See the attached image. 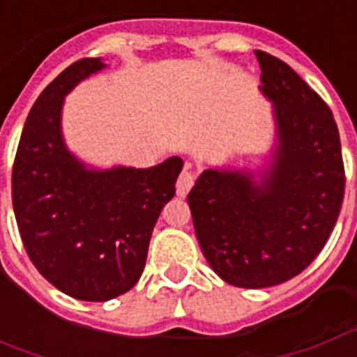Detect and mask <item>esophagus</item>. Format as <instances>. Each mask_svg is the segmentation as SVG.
Returning <instances> with one entry per match:
<instances>
[{"label":"esophagus","instance_id":"esophagus-1","mask_svg":"<svg viewBox=\"0 0 357 357\" xmlns=\"http://www.w3.org/2000/svg\"><path fill=\"white\" fill-rule=\"evenodd\" d=\"M195 183V172H193V164L187 160L183 164V170L179 174L178 183H176V189H178V197H185L189 191H191V187Z\"/></svg>","mask_w":357,"mask_h":357}]
</instances>
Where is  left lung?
I'll return each mask as SVG.
<instances>
[{
  "label": "left lung",
  "mask_w": 357,
  "mask_h": 357,
  "mask_svg": "<svg viewBox=\"0 0 357 357\" xmlns=\"http://www.w3.org/2000/svg\"><path fill=\"white\" fill-rule=\"evenodd\" d=\"M275 105L279 149L258 185L252 174L202 172L187 195L197 239L225 283L264 289L314 262L337 224L344 162L333 112L281 59L256 51Z\"/></svg>",
  "instance_id": "left-lung-1"
}]
</instances>
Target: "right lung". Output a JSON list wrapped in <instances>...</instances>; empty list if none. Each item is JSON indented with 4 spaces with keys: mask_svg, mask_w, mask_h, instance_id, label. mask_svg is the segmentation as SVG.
Masks as SVG:
<instances>
[{
    "mask_svg": "<svg viewBox=\"0 0 357 357\" xmlns=\"http://www.w3.org/2000/svg\"><path fill=\"white\" fill-rule=\"evenodd\" d=\"M102 66L101 59H80L40 93L20 133L11 178L28 258L59 291L88 302L116 298L139 281L153 227L183 168L172 156L149 170L89 172L66 151L63 99Z\"/></svg>",
    "mask_w": 357,
    "mask_h": 357,
    "instance_id": "obj_1",
    "label": "right lung"
}]
</instances>
